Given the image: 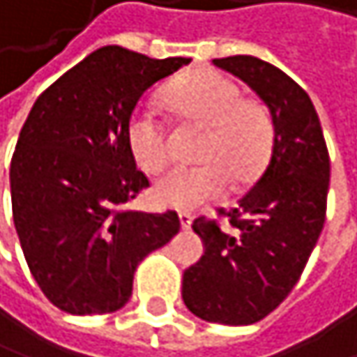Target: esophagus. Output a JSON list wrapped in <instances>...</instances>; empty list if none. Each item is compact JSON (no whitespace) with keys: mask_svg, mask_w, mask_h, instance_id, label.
Listing matches in <instances>:
<instances>
[{"mask_svg":"<svg viewBox=\"0 0 357 357\" xmlns=\"http://www.w3.org/2000/svg\"><path fill=\"white\" fill-rule=\"evenodd\" d=\"M180 224H182V230H190V226H192V215L186 213V211H180Z\"/></svg>","mask_w":357,"mask_h":357,"instance_id":"1","label":"esophagus"}]
</instances>
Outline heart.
I'll list each match as a JSON object with an SVG mask.
<instances>
[{
    "label": "heart",
    "instance_id": "heart-1",
    "mask_svg": "<svg viewBox=\"0 0 357 357\" xmlns=\"http://www.w3.org/2000/svg\"><path fill=\"white\" fill-rule=\"evenodd\" d=\"M165 102L184 119L207 127L197 167H173L154 182V199L173 209H197L234 182H249L264 167L274 137L268 108L243 100L241 87L228 77L201 70L173 83ZM127 144L135 162L154 171L169 156V135L150 104H137L127 121Z\"/></svg>",
    "mask_w": 357,
    "mask_h": 357
}]
</instances>
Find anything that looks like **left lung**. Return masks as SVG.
<instances>
[{
    "instance_id": "left-lung-1",
    "label": "left lung",
    "mask_w": 357,
    "mask_h": 357,
    "mask_svg": "<svg viewBox=\"0 0 357 357\" xmlns=\"http://www.w3.org/2000/svg\"><path fill=\"white\" fill-rule=\"evenodd\" d=\"M268 106L274 137L266 169L232 211V230L205 218L192 230L205 255L184 272L182 299L207 322L264 320L297 284L324 228L331 158L310 96L280 68L255 56L213 60Z\"/></svg>"
}]
</instances>
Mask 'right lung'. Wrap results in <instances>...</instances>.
Instances as JSON below:
<instances>
[{"instance_id": "add662e5", "label": "right lung", "mask_w": 357, "mask_h": 357, "mask_svg": "<svg viewBox=\"0 0 357 357\" xmlns=\"http://www.w3.org/2000/svg\"><path fill=\"white\" fill-rule=\"evenodd\" d=\"M190 58L91 52L33 104L12 156V215L43 295L75 316L121 310L139 261L180 232L175 211L125 205L148 188L127 144L139 98Z\"/></svg>"}]
</instances>
